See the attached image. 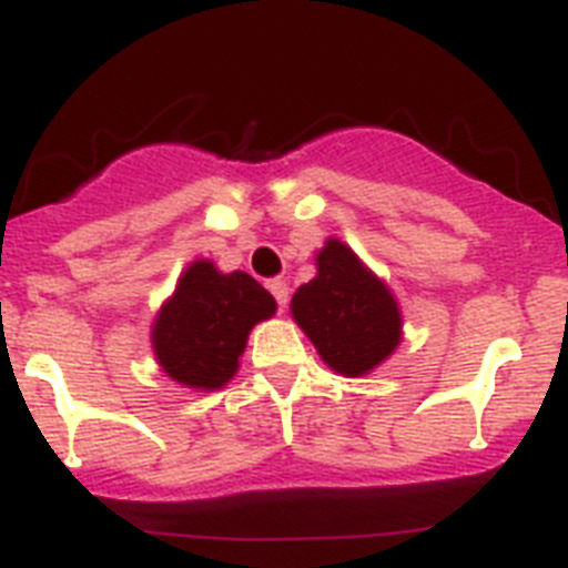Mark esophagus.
<instances>
[{"instance_id": "esophagus-1", "label": "esophagus", "mask_w": 568, "mask_h": 568, "mask_svg": "<svg viewBox=\"0 0 568 568\" xmlns=\"http://www.w3.org/2000/svg\"><path fill=\"white\" fill-rule=\"evenodd\" d=\"M267 290L273 293V298L278 301V307L284 310L287 307V301H290V287H287V281H281V278H273L267 284Z\"/></svg>"}]
</instances>
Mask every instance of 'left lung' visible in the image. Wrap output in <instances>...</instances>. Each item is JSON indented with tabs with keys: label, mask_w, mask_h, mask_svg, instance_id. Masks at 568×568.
<instances>
[{
	"label": "left lung",
	"mask_w": 568,
	"mask_h": 568,
	"mask_svg": "<svg viewBox=\"0 0 568 568\" xmlns=\"http://www.w3.org/2000/svg\"><path fill=\"white\" fill-rule=\"evenodd\" d=\"M315 270V278L301 284L290 301L295 324L329 369L346 378L369 375L404 338L393 290L338 239L324 241Z\"/></svg>",
	"instance_id": "8db88e82"
}]
</instances>
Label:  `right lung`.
Instances as JSON below:
<instances>
[{
    "label": "right lung",
    "mask_w": 568,
    "mask_h": 568,
    "mask_svg": "<svg viewBox=\"0 0 568 568\" xmlns=\"http://www.w3.org/2000/svg\"><path fill=\"white\" fill-rule=\"evenodd\" d=\"M273 315L275 298L253 275L222 273L210 258H195L155 313L150 344L168 378L213 393L239 373L250 329Z\"/></svg>",
    "instance_id": "obj_1"
}]
</instances>
